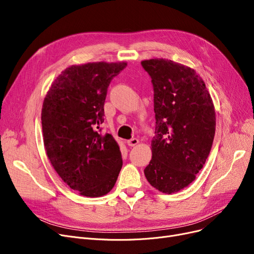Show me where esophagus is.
I'll list each match as a JSON object with an SVG mask.
<instances>
[{"mask_svg": "<svg viewBox=\"0 0 254 254\" xmlns=\"http://www.w3.org/2000/svg\"><path fill=\"white\" fill-rule=\"evenodd\" d=\"M127 143L128 146H130V147H134V146H136L139 143V140L137 138H132L130 140H127Z\"/></svg>", "mask_w": 254, "mask_h": 254, "instance_id": "1", "label": "esophagus"}]
</instances>
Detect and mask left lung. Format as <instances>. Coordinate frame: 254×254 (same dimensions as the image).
<instances>
[{"label": "left lung", "instance_id": "8db88e82", "mask_svg": "<svg viewBox=\"0 0 254 254\" xmlns=\"http://www.w3.org/2000/svg\"><path fill=\"white\" fill-rule=\"evenodd\" d=\"M151 78L155 113L152 158L146 179L174 193L194 179L206 163L215 135V110L203 79L190 66L165 59L141 62Z\"/></svg>", "mask_w": 254, "mask_h": 254}]
</instances>
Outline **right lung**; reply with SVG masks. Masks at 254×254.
<instances>
[{
    "label": "right lung",
    "mask_w": 254,
    "mask_h": 254,
    "mask_svg": "<svg viewBox=\"0 0 254 254\" xmlns=\"http://www.w3.org/2000/svg\"><path fill=\"white\" fill-rule=\"evenodd\" d=\"M127 63H88L66 68L51 84L42 107L47 156L66 185L84 196L108 193L123 167L110 134H101L112 79Z\"/></svg>",
    "instance_id": "obj_1"
}]
</instances>
